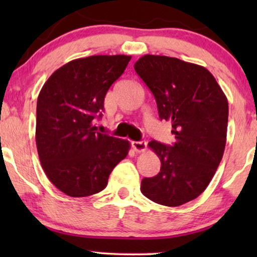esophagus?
Instances as JSON below:
<instances>
[{
	"instance_id": "obj_1",
	"label": "esophagus",
	"mask_w": 257,
	"mask_h": 257,
	"mask_svg": "<svg viewBox=\"0 0 257 257\" xmlns=\"http://www.w3.org/2000/svg\"><path fill=\"white\" fill-rule=\"evenodd\" d=\"M132 145V149L136 151V152H144V151L146 150V146H147V143L144 142V140H142V142H132L131 143Z\"/></svg>"
}]
</instances>
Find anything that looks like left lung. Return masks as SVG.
I'll list each match as a JSON object with an SVG mask.
<instances>
[{
  "instance_id": "obj_1",
  "label": "left lung",
  "mask_w": 257,
  "mask_h": 257,
  "mask_svg": "<svg viewBox=\"0 0 257 257\" xmlns=\"http://www.w3.org/2000/svg\"><path fill=\"white\" fill-rule=\"evenodd\" d=\"M156 98L159 118L172 122L173 146L149 143L159 157L156 177L144 178L142 193L159 205L177 207L201 194L222 159L228 100L206 68L167 56L145 55L135 64Z\"/></svg>"
}]
</instances>
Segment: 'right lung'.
I'll return each instance as SVG.
<instances>
[{
    "label": "right lung",
    "instance_id": "obj_1",
    "mask_svg": "<svg viewBox=\"0 0 257 257\" xmlns=\"http://www.w3.org/2000/svg\"><path fill=\"white\" fill-rule=\"evenodd\" d=\"M131 56L98 55L66 63L42 87L36 108V145L49 180L72 198L106 187L113 168L125 159L127 140L97 132L110 86Z\"/></svg>",
    "mask_w": 257,
    "mask_h": 257
}]
</instances>
